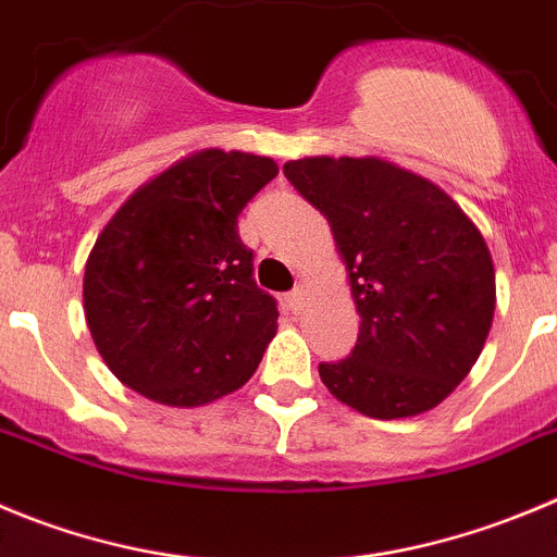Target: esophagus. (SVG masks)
Wrapping results in <instances>:
<instances>
[{"label": "esophagus", "mask_w": 557, "mask_h": 557, "mask_svg": "<svg viewBox=\"0 0 557 557\" xmlns=\"http://www.w3.org/2000/svg\"><path fill=\"white\" fill-rule=\"evenodd\" d=\"M302 299H305V290L302 288H294L288 296H285V302H288V308L294 310V313L299 308H302Z\"/></svg>", "instance_id": "esophagus-1"}]
</instances>
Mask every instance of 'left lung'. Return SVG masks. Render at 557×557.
Wrapping results in <instances>:
<instances>
[{
	"instance_id": "8db88e82",
	"label": "left lung",
	"mask_w": 557,
	"mask_h": 557,
	"mask_svg": "<svg viewBox=\"0 0 557 557\" xmlns=\"http://www.w3.org/2000/svg\"><path fill=\"white\" fill-rule=\"evenodd\" d=\"M283 173L330 222L360 313L355 351L321 362V382L376 420L443 404L495 319V267L475 222L434 181L379 156H308Z\"/></svg>"
}]
</instances>
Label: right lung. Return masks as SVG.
I'll use <instances>...</instances> for the list:
<instances>
[{"mask_svg": "<svg viewBox=\"0 0 557 557\" xmlns=\"http://www.w3.org/2000/svg\"><path fill=\"white\" fill-rule=\"evenodd\" d=\"M277 161L206 148L139 186L98 233L85 319L109 371L168 407L242 387L277 335V305L252 280L238 214Z\"/></svg>", "mask_w": 557, "mask_h": 557, "instance_id": "1", "label": "right lung"}]
</instances>
